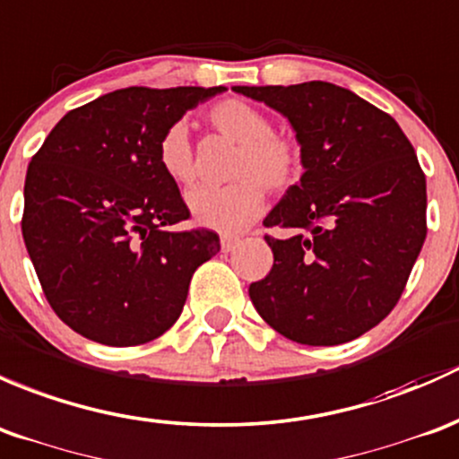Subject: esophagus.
I'll list each match as a JSON object with an SVG mask.
<instances>
[{
    "instance_id": "esophagus-1",
    "label": "esophagus",
    "mask_w": 459,
    "mask_h": 459,
    "mask_svg": "<svg viewBox=\"0 0 459 459\" xmlns=\"http://www.w3.org/2000/svg\"><path fill=\"white\" fill-rule=\"evenodd\" d=\"M236 245H238V238H234V236H223V238H221V249H223V252H234Z\"/></svg>"
}]
</instances>
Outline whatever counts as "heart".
<instances>
[{
  "label": "heart",
  "instance_id": "heart-1",
  "mask_svg": "<svg viewBox=\"0 0 459 459\" xmlns=\"http://www.w3.org/2000/svg\"><path fill=\"white\" fill-rule=\"evenodd\" d=\"M216 134L238 145L225 187H196L187 195V207L198 225L223 234L245 230L264 207V187L273 195L291 190L300 181L305 159L299 141L273 132L267 112L243 99H223L205 115ZM157 160L165 177L177 186L196 178L195 145L183 124H172L160 134Z\"/></svg>",
  "mask_w": 459,
  "mask_h": 459
}]
</instances>
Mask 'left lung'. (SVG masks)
<instances>
[{
    "label": "left lung",
    "instance_id": "obj_1",
    "mask_svg": "<svg viewBox=\"0 0 459 459\" xmlns=\"http://www.w3.org/2000/svg\"><path fill=\"white\" fill-rule=\"evenodd\" d=\"M290 119L305 172L263 221L273 267L249 285L269 327L300 344L358 338L389 316L427 238V178L394 117L327 82L234 86Z\"/></svg>",
    "mask_w": 459,
    "mask_h": 459
}]
</instances>
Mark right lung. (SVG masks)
<instances>
[{
	"label": "right lung",
	"mask_w": 459,
	"mask_h": 459,
	"mask_svg": "<svg viewBox=\"0 0 459 459\" xmlns=\"http://www.w3.org/2000/svg\"><path fill=\"white\" fill-rule=\"evenodd\" d=\"M216 88L115 90L70 110L28 165L22 234L46 299L73 332L110 347L159 338L192 273L221 249L157 160L160 134Z\"/></svg>",
	"instance_id": "right-lung-1"
}]
</instances>
